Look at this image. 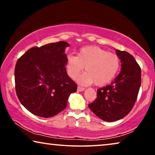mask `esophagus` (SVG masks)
<instances>
[{
	"label": "esophagus",
	"instance_id": "esophagus-1",
	"mask_svg": "<svg viewBox=\"0 0 155 155\" xmlns=\"http://www.w3.org/2000/svg\"><path fill=\"white\" fill-rule=\"evenodd\" d=\"M77 90L78 91V92H83V91L85 90V88L82 87H80V86H78Z\"/></svg>",
	"mask_w": 155,
	"mask_h": 155
}]
</instances>
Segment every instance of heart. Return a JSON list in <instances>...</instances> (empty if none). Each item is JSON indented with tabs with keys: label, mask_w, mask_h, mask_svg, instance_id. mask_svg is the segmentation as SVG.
I'll list each match as a JSON object with an SVG mask.
<instances>
[{
	"label": "heart",
	"mask_w": 155,
	"mask_h": 155,
	"mask_svg": "<svg viewBox=\"0 0 155 155\" xmlns=\"http://www.w3.org/2000/svg\"><path fill=\"white\" fill-rule=\"evenodd\" d=\"M119 66L117 54L97 46L84 47L77 56L70 55L67 59L68 72L71 78H77L85 67L86 72L78 78V82L83 85L94 82L98 86L107 84L116 76Z\"/></svg>",
	"instance_id": "obj_1"
}]
</instances>
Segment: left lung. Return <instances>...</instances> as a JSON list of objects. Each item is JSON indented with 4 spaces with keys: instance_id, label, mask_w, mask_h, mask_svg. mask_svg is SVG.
<instances>
[{
    "instance_id": "left-lung-1",
    "label": "left lung",
    "mask_w": 155,
    "mask_h": 155,
    "mask_svg": "<svg viewBox=\"0 0 155 155\" xmlns=\"http://www.w3.org/2000/svg\"><path fill=\"white\" fill-rule=\"evenodd\" d=\"M121 70L115 79L97 90V97L89 108L100 119L112 122L121 119L131 111L137 101L141 83V72L130 54L116 50Z\"/></svg>"
}]
</instances>
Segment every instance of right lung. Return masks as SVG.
<instances>
[{"label": "right lung", "mask_w": 155, "mask_h": 155, "mask_svg": "<svg viewBox=\"0 0 155 155\" xmlns=\"http://www.w3.org/2000/svg\"><path fill=\"white\" fill-rule=\"evenodd\" d=\"M70 45L65 41L34 47L17 61L14 77L17 97L32 114L44 118L64 110L77 85L66 72Z\"/></svg>", "instance_id": "obj_1"}]
</instances>
